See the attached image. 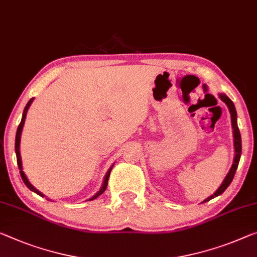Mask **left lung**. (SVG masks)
Instances as JSON below:
<instances>
[{
	"mask_svg": "<svg viewBox=\"0 0 257 257\" xmlns=\"http://www.w3.org/2000/svg\"><path fill=\"white\" fill-rule=\"evenodd\" d=\"M221 100H223L225 104L227 105L228 109H229V113H231V118H232V127H233V134H234V149H235V157H234V162H233V165L231 167V170H229L227 177L225 178L224 182L221 183V186L218 188V190L214 193L211 196L206 198L204 202H208L211 200V198L218 196V195L223 194L225 190H226L227 187L231 185L233 178H234V174L236 172V168H238L239 165V160H240V156H241V136H240V132H239V128H238V123H236V110H235V107L233 105V102L231 99H229L226 94H220L219 95ZM203 202V203H204Z\"/></svg>",
	"mask_w": 257,
	"mask_h": 257,
	"instance_id": "8db88e82",
	"label": "left lung"
}]
</instances>
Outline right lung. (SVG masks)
I'll use <instances>...</instances> for the list:
<instances>
[{
  "label": "right lung",
  "instance_id": "right-lung-1",
  "mask_svg": "<svg viewBox=\"0 0 257 257\" xmlns=\"http://www.w3.org/2000/svg\"><path fill=\"white\" fill-rule=\"evenodd\" d=\"M33 101V99H31V100L28 102V105L25 106V108H24V112H23V117H22V121H21V123H19V125H18V128H17V133H16V142H15V150H16V156H17V164H18V168H19V173H21V177H22V179H23V181H24V183L26 185V187H28V188L30 189V190H32V191H34V193L36 194H38V195H40V196H44L43 194L40 193V191H38L36 188H34V187L31 185V183L29 182V180H28V178L25 177V174H24V172H23V168H22V159H21V152H19V143H21V134H22V130H23V125H24V122H25V117H26V113H28V109H29V107H30V105H31V102ZM112 168H113V166L109 168V171L107 172V174H106V177H105V181H104V185H102V187H101V189L98 191L97 194L94 195L93 197L91 198V200H93V198H97L99 195H101L102 193H104V191L106 190V188H107V183H108V179H109V174H110V171H112Z\"/></svg>",
  "mask_w": 257,
  "mask_h": 257
}]
</instances>
